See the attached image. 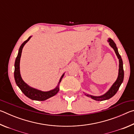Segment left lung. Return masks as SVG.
<instances>
[{
    "instance_id": "obj_1",
    "label": "left lung",
    "mask_w": 134,
    "mask_h": 134,
    "mask_svg": "<svg viewBox=\"0 0 134 134\" xmlns=\"http://www.w3.org/2000/svg\"><path fill=\"white\" fill-rule=\"evenodd\" d=\"M107 41L108 42L110 46L115 51V53L116 54L119 60V70H118V76L117 79L116 81L113 83V85L111 86V87L109 88L107 92L101 95V96H93V95L89 94L86 93H84L86 96L91 97L92 99H94L95 100L97 101H103L105 100H108L110 99L111 97H113L114 95L116 93V92L118 90L119 88L121 86V84L124 81V68H123V62H122V58L120 54H119L118 49L116 47V45L115 44L114 41L111 39V38H108Z\"/></svg>"
}]
</instances>
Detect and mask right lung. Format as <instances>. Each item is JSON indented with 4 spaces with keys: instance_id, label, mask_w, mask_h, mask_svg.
<instances>
[{
    "instance_id": "add662e5",
    "label": "right lung",
    "mask_w": 134,
    "mask_h": 134,
    "mask_svg": "<svg viewBox=\"0 0 134 134\" xmlns=\"http://www.w3.org/2000/svg\"><path fill=\"white\" fill-rule=\"evenodd\" d=\"M32 36H30L28 40H26L22 43V45L20 47L18 51V55L16 58L15 62V71H14V78L16 84L18 86V87L21 89V91L23 92V93L27 96L28 98L34 100H38V101H44L45 100L48 99L50 97L54 96L59 91V85L62 81V79L64 76L65 72H64L61 76V77L59 80L57 86L54 88V89H52L49 91H42V90L35 89L31 86H29L28 84L26 83L22 79L21 72H20V60H21V54L22 49H23L24 45L26 44V43L28 42V41L31 39Z\"/></svg>"
}]
</instances>
